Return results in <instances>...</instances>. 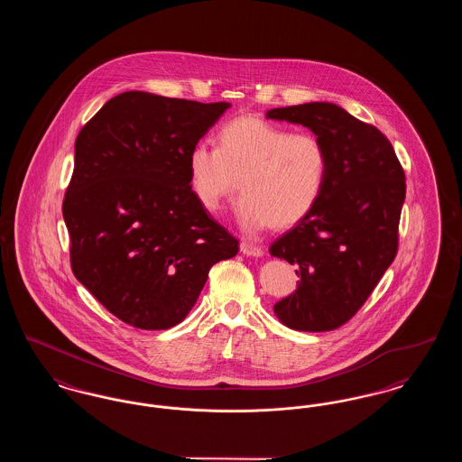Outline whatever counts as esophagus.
I'll list each match as a JSON object with an SVG mask.
<instances>
[{
  "label": "esophagus",
  "instance_id": "1",
  "mask_svg": "<svg viewBox=\"0 0 462 462\" xmlns=\"http://www.w3.org/2000/svg\"><path fill=\"white\" fill-rule=\"evenodd\" d=\"M241 251L242 254H245V256H254V258H262L263 256V247L249 241L241 242Z\"/></svg>",
  "mask_w": 462,
  "mask_h": 462
}]
</instances>
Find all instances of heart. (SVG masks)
<instances>
[{"label":"heart","instance_id":"heart-1","mask_svg":"<svg viewBox=\"0 0 462 462\" xmlns=\"http://www.w3.org/2000/svg\"><path fill=\"white\" fill-rule=\"evenodd\" d=\"M328 170V151L319 136L291 133L254 116L228 121L217 149L199 142L187 155L190 189L209 211L234 194L239 180L244 196L236 204V218L249 234L305 220L324 192Z\"/></svg>","mask_w":462,"mask_h":462}]
</instances>
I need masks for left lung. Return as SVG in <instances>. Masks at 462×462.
Returning a JSON list of instances; mask_svg holds the SVG:
<instances>
[{
	"label": "left lung",
	"mask_w": 462,
	"mask_h": 462,
	"mask_svg": "<svg viewBox=\"0 0 462 462\" xmlns=\"http://www.w3.org/2000/svg\"><path fill=\"white\" fill-rule=\"evenodd\" d=\"M266 117L308 128L329 161L313 211L270 247L301 277L273 311L289 329H336L365 303L395 260L405 175L390 140L336 104L270 109Z\"/></svg>",
	"instance_id": "left-lung-1"
}]
</instances>
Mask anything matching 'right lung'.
Wrapping results in <instances>:
<instances>
[{"label":"right lung","mask_w":462,"mask_h":462,"mask_svg":"<svg viewBox=\"0 0 462 462\" xmlns=\"http://www.w3.org/2000/svg\"><path fill=\"white\" fill-rule=\"evenodd\" d=\"M230 104L125 91L74 145L62 213L76 279L133 328L170 329L239 241L200 206L187 155Z\"/></svg>","instance_id":"add662e5"}]
</instances>
